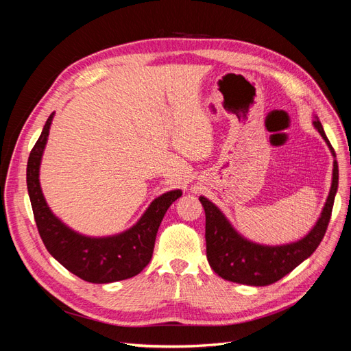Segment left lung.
<instances>
[{
  "label": "left lung",
  "instance_id": "left-lung-1",
  "mask_svg": "<svg viewBox=\"0 0 351 351\" xmlns=\"http://www.w3.org/2000/svg\"><path fill=\"white\" fill-rule=\"evenodd\" d=\"M313 124L335 156L321 121L316 119ZM337 189L338 164L334 159L332 184L321 218L317 219L316 226L306 237L295 243L282 244V246H263V244H256L241 237L231 227L224 214L210 200L200 196L199 200L206 215V258L210 268L221 278L239 284L262 287L277 282L295 267H299L319 246L326 232L329 219H331Z\"/></svg>",
  "mask_w": 351,
  "mask_h": 351
}]
</instances>
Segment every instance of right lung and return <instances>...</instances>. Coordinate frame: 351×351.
<instances>
[{
  "mask_svg": "<svg viewBox=\"0 0 351 351\" xmlns=\"http://www.w3.org/2000/svg\"><path fill=\"white\" fill-rule=\"evenodd\" d=\"M52 117L54 112L48 117L44 130L30 151L26 169L27 192L42 241L62 267L88 282L107 284L134 277L149 263L159 224L167 209L182 196V190H171L156 197L137 224L121 234L95 239L70 230L52 214L39 184L40 158Z\"/></svg>",
  "mask_w": 351,
  "mask_h": 351,
  "instance_id": "1",
  "label": "right lung"
}]
</instances>
